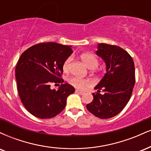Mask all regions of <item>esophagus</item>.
Wrapping results in <instances>:
<instances>
[{
    "instance_id": "1",
    "label": "esophagus",
    "mask_w": 151,
    "mask_h": 151,
    "mask_svg": "<svg viewBox=\"0 0 151 151\" xmlns=\"http://www.w3.org/2000/svg\"><path fill=\"white\" fill-rule=\"evenodd\" d=\"M76 93H79V94H81V95H82V94H84V91H79V90H76Z\"/></svg>"
}]
</instances>
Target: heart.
Segmentation results:
<instances>
[{
  "label": "heart",
  "instance_id": "obj_1",
  "mask_svg": "<svg viewBox=\"0 0 151 151\" xmlns=\"http://www.w3.org/2000/svg\"><path fill=\"white\" fill-rule=\"evenodd\" d=\"M79 58L81 59L83 63L89 69L92 70L96 72H99L101 70L99 69L97 66L99 65L98 58L93 54L91 53H82L79 55ZM72 57H68L64 61L62 65V68L65 72H68L70 70L71 62H72ZM69 84H71L74 88L78 89H84L91 85V82L88 79H81L77 77H72L68 79Z\"/></svg>",
  "mask_w": 151,
  "mask_h": 151
}]
</instances>
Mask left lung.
<instances>
[{"label": "left lung", "instance_id": "8db88e82", "mask_svg": "<svg viewBox=\"0 0 151 151\" xmlns=\"http://www.w3.org/2000/svg\"><path fill=\"white\" fill-rule=\"evenodd\" d=\"M96 52L105 61L106 73L95 87L97 92L92 93L93 99L86 109L99 119H109L120 113L131 99L136 82L134 62L126 50L116 45L100 43Z\"/></svg>", "mask_w": 151, "mask_h": 151}]
</instances>
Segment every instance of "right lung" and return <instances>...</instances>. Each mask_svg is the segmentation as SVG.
<instances>
[{
	"instance_id": "1",
	"label": "right lung",
	"mask_w": 151,
	"mask_h": 151,
	"mask_svg": "<svg viewBox=\"0 0 151 151\" xmlns=\"http://www.w3.org/2000/svg\"><path fill=\"white\" fill-rule=\"evenodd\" d=\"M71 46L42 42L26 50L15 67L18 92L25 108L39 119H51L63 111L67 98L75 91L70 84L51 89L64 82L62 65L72 53Z\"/></svg>"
}]
</instances>
